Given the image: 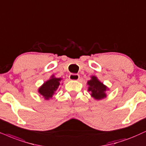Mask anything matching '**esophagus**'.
Here are the masks:
<instances>
[{
  "label": "esophagus",
  "instance_id": "34e87169",
  "mask_svg": "<svg viewBox=\"0 0 146 146\" xmlns=\"http://www.w3.org/2000/svg\"><path fill=\"white\" fill-rule=\"evenodd\" d=\"M69 78L70 80L77 81L79 79V75L78 74H70L69 76Z\"/></svg>",
  "mask_w": 146,
  "mask_h": 146
}]
</instances>
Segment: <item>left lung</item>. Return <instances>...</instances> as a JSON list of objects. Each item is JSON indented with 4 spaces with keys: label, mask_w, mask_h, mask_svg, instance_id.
Segmentation results:
<instances>
[{
    "label": "left lung",
    "mask_w": 146,
    "mask_h": 146,
    "mask_svg": "<svg viewBox=\"0 0 146 146\" xmlns=\"http://www.w3.org/2000/svg\"><path fill=\"white\" fill-rule=\"evenodd\" d=\"M88 92L91 93L92 97L96 100H101L106 97V92L108 88L100 82L96 76H92L88 82Z\"/></svg>",
    "instance_id": "1"
}]
</instances>
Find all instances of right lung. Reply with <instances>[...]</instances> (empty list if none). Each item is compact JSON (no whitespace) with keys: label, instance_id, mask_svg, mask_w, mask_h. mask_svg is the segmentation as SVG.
<instances>
[{"label":"right lung","instance_id":"1","mask_svg":"<svg viewBox=\"0 0 146 146\" xmlns=\"http://www.w3.org/2000/svg\"><path fill=\"white\" fill-rule=\"evenodd\" d=\"M61 78H56L54 75H52L50 79L46 81L38 89V92L46 100H49L54 94L60 86Z\"/></svg>","mask_w":146,"mask_h":146}]
</instances>
